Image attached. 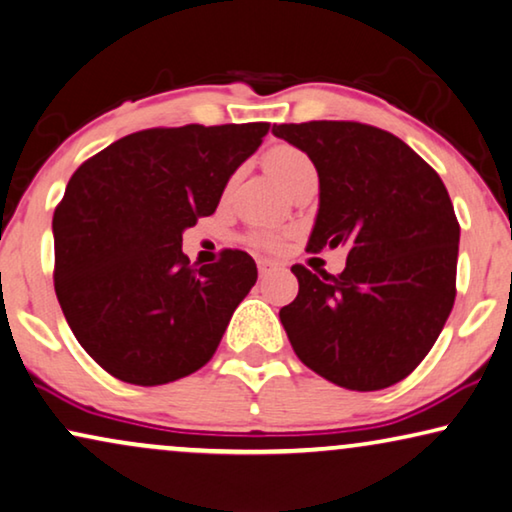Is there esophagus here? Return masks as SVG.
Returning <instances> with one entry per match:
<instances>
[{"label": "esophagus", "instance_id": "34e87169", "mask_svg": "<svg viewBox=\"0 0 512 512\" xmlns=\"http://www.w3.org/2000/svg\"><path fill=\"white\" fill-rule=\"evenodd\" d=\"M276 262H273V259H259V262H257V269H259V276H269V273L273 271V269H276Z\"/></svg>", "mask_w": 512, "mask_h": 512}]
</instances>
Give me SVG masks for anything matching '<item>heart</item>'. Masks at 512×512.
I'll return each instance as SVG.
<instances>
[{
  "instance_id": "1",
  "label": "heart",
  "mask_w": 512,
  "mask_h": 512,
  "mask_svg": "<svg viewBox=\"0 0 512 512\" xmlns=\"http://www.w3.org/2000/svg\"><path fill=\"white\" fill-rule=\"evenodd\" d=\"M264 164L266 169H269V174L276 178L280 185L290 183L294 176L299 174V171L304 169H311L313 162L308 160V155L304 150L290 146V143H276V146H271L269 150L264 153ZM255 241L259 246H276L278 239L276 234L271 232H259L255 236Z\"/></svg>"
}]
</instances>
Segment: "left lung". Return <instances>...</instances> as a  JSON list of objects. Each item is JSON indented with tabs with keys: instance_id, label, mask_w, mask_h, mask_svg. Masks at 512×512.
I'll list each match as a JSON object with an SVG mask.
<instances>
[{
	"instance_id": "8db88e82",
	"label": "left lung",
	"mask_w": 512,
	"mask_h": 512,
	"mask_svg": "<svg viewBox=\"0 0 512 512\" xmlns=\"http://www.w3.org/2000/svg\"><path fill=\"white\" fill-rule=\"evenodd\" d=\"M311 157L320 208L308 250L343 246L338 276L294 264L280 322L308 369L345 390L399 383L427 357L457 294L459 222L441 176L385 129L348 120L273 125Z\"/></svg>"
}]
</instances>
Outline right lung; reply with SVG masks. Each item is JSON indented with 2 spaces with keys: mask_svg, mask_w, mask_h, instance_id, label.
<instances>
[{
  "mask_svg": "<svg viewBox=\"0 0 512 512\" xmlns=\"http://www.w3.org/2000/svg\"><path fill=\"white\" fill-rule=\"evenodd\" d=\"M269 122L127 134L69 178L53 215L55 294L76 341L132 385L199 371L257 280L255 259L222 250L194 269L183 232L211 215Z\"/></svg>",
  "mask_w": 512,
  "mask_h": 512,
  "instance_id": "1",
  "label": "right lung"
}]
</instances>
